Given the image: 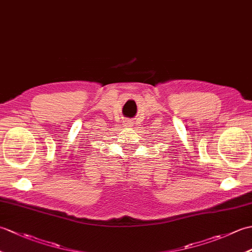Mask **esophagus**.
Segmentation results:
<instances>
[{"label":"esophagus","instance_id":"1","mask_svg":"<svg viewBox=\"0 0 252 252\" xmlns=\"http://www.w3.org/2000/svg\"><path fill=\"white\" fill-rule=\"evenodd\" d=\"M126 126H129V127H131V126H133V122L127 120V121H126Z\"/></svg>","mask_w":252,"mask_h":252}]
</instances>
